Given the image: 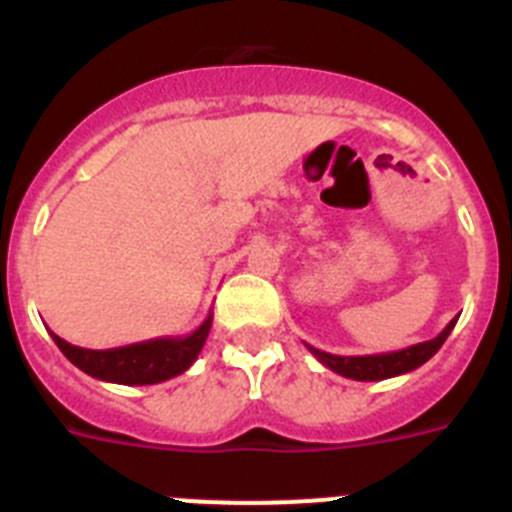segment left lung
I'll use <instances>...</instances> for the list:
<instances>
[{
  "mask_svg": "<svg viewBox=\"0 0 512 512\" xmlns=\"http://www.w3.org/2000/svg\"><path fill=\"white\" fill-rule=\"evenodd\" d=\"M454 318L446 328L438 333L436 338L423 343H415V346L400 348V351H387V354H366V356H338V354H328V351H320L315 346H305L310 348V354L320 361L323 366H328L330 372L341 374L346 379H356V382H379V379H390V377H400V374H408L418 366H423L425 361L431 359L436 354L438 348L443 346V341L449 338V333L454 330L456 325Z\"/></svg>",
  "mask_w": 512,
  "mask_h": 512,
  "instance_id": "left-lung-1",
  "label": "left lung"
}]
</instances>
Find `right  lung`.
Segmentation results:
<instances>
[{"label":"right lung","mask_w":512,"mask_h":512,"mask_svg":"<svg viewBox=\"0 0 512 512\" xmlns=\"http://www.w3.org/2000/svg\"><path fill=\"white\" fill-rule=\"evenodd\" d=\"M212 325V312L202 320L197 330H192L189 336H164L151 338V341L130 343V346L120 348H81L71 346L69 341H63L61 336L51 333L56 346L61 348L63 356L74 366H79L81 372L89 374L94 379L112 384H158L166 382L171 377H179L194 364V359L200 356L202 346L207 341Z\"/></svg>","instance_id":"right-lung-1"}]
</instances>
